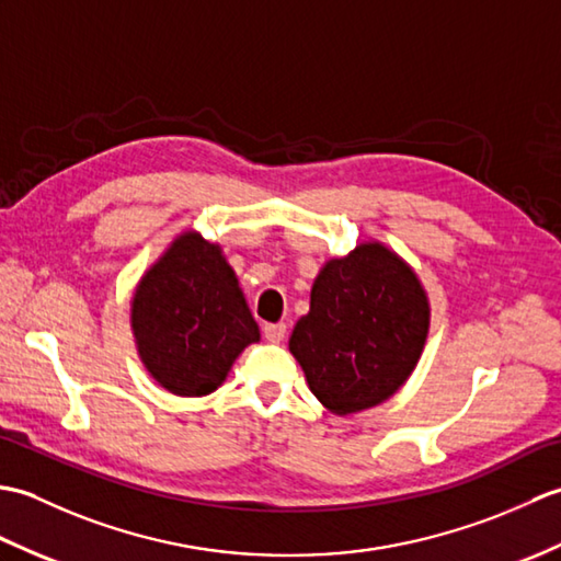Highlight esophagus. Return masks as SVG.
Returning a JSON list of instances; mask_svg holds the SVG:
<instances>
[{
  "label": "esophagus",
  "instance_id": "34e87169",
  "mask_svg": "<svg viewBox=\"0 0 561 561\" xmlns=\"http://www.w3.org/2000/svg\"><path fill=\"white\" fill-rule=\"evenodd\" d=\"M262 335L270 342H282L284 335H287V325L284 323H265L262 325Z\"/></svg>",
  "mask_w": 561,
  "mask_h": 561
}]
</instances>
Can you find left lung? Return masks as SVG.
I'll return each instance as SVG.
<instances>
[{
    "instance_id": "8db88e82",
    "label": "left lung",
    "mask_w": 561,
    "mask_h": 561,
    "mask_svg": "<svg viewBox=\"0 0 561 561\" xmlns=\"http://www.w3.org/2000/svg\"><path fill=\"white\" fill-rule=\"evenodd\" d=\"M428 320L414 270L388 245L364 241L318 272L311 311L296 323L289 352L332 414H354L404 386L424 352Z\"/></svg>"
}]
</instances>
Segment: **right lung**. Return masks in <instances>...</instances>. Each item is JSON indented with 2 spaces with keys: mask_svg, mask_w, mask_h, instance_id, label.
<instances>
[{
  "mask_svg": "<svg viewBox=\"0 0 561 561\" xmlns=\"http://www.w3.org/2000/svg\"><path fill=\"white\" fill-rule=\"evenodd\" d=\"M129 313L141 364L183 398L217 390L238 354L260 340L236 272L197 231L175 236L141 274Z\"/></svg>",
  "mask_w": 561,
  "mask_h": 561,
  "instance_id": "1",
  "label": "right lung"
}]
</instances>
